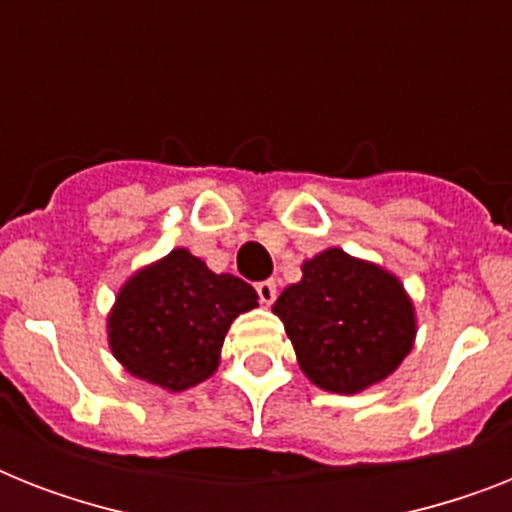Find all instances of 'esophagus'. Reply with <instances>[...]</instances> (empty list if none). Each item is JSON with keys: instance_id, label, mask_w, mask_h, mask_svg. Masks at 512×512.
I'll return each mask as SVG.
<instances>
[{"instance_id": "esophagus-1", "label": "esophagus", "mask_w": 512, "mask_h": 512, "mask_svg": "<svg viewBox=\"0 0 512 512\" xmlns=\"http://www.w3.org/2000/svg\"><path fill=\"white\" fill-rule=\"evenodd\" d=\"M257 289V297H260V303L263 305H271L273 300H276V281H260V284H255Z\"/></svg>"}]
</instances>
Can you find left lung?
<instances>
[{
    "mask_svg": "<svg viewBox=\"0 0 512 512\" xmlns=\"http://www.w3.org/2000/svg\"><path fill=\"white\" fill-rule=\"evenodd\" d=\"M273 313L305 377L345 396L396 372L417 332L401 281L337 247L305 260L303 279L281 292Z\"/></svg>",
    "mask_w": 512,
    "mask_h": 512,
    "instance_id": "obj_1",
    "label": "left lung"
}]
</instances>
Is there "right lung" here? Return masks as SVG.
<instances>
[{"label":"right lung","mask_w":512,"mask_h":512,"mask_svg":"<svg viewBox=\"0 0 512 512\" xmlns=\"http://www.w3.org/2000/svg\"><path fill=\"white\" fill-rule=\"evenodd\" d=\"M257 305V292L231 273H212L188 249H172L122 287L108 342L116 361L167 390L199 385L220 364L233 319Z\"/></svg>","instance_id":"1"}]
</instances>
